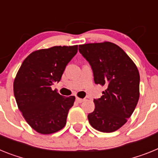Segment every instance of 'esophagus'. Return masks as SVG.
Returning <instances> with one entry per match:
<instances>
[{
	"instance_id": "1",
	"label": "esophagus",
	"mask_w": 158,
	"mask_h": 158,
	"mask_svg": "<svg viewBox=\"0 0 158 158\" xmlns=\"http://www.w3.org/2000/svg\"><path fill=\"white\" fill-rule=\"evenodd\" d=\"M75 100H76V102H79V103H82V102L84 101V99H82V98H75Z\"/></svg>"
}]
</instances>
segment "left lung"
<instances>
[{
    "mask_svg": "<svg viewBox=\"0 0 158 158\" xmlns=\"http://www.w3.org/2000/svg\"><path fill=\"white\" fill-rule=\"evenodd\" d=\"M79 51L90 65L94 83L106 88L102 97L94 100L89 123L98 131L114 132L127 123L138 104V68L120 47L110 42L79 45Z\"/></svg>",
    "mask_w": 158,
    "mask_h": 158,
    "instance_id": "8db88e82",
    "label": "left lung"
}]
</instances>
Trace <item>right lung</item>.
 I'll list each match as a JSON object with an SVG mask.
<instances>
[{
	"label": "right lung",
	"mask_w": 158,
	"mask_h": 158,
	"mask_svg": "<svg viewBox=\"0 0 158 158\" xmlns=\"http://www.w3.org/2000/svg\"><path fill=\"white\" fill-rule=\"evenodd\" d=\"M78 45L55 46L35 51L22 63L13 83L19 110L36 132L56 133L64 127L74 96L64 97L52 90L66 66L76 55Z\"/></svg>",
	"instance_id": "obj_1"
}]
</instances>
